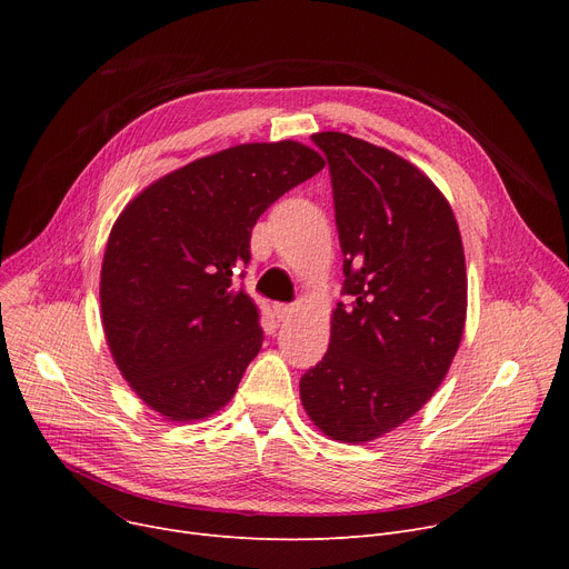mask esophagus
<instances>
[{
	"instance_id": "1",
	"label": "esophagus",
	"mask_w": 569,
	"mask_h": 569,
	"mask_svg": "<svg viewBox=\"0 0 569 569\" xmlns=\"http://www.w3.org/2000/svg\"><path fill=\"white\" fill-rule=\"evenodd\" d=\"M274 313H277V318H279L281 322H286V320L292 318L295 307H292V305H277V307H274Z\"/></svg>"
}]
</instances>
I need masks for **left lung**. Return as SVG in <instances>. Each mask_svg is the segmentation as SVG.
<instances>
[{"mask_svg": "<svg viewBox=\"0 0 569 569\" xmlns=\"http://www.w3.org/2000/svg\"><path fill=\"white\" fill-rule=\"evenodd\" d=\"M330 166L343 295L322 360L300 378L305 410L335 440L367 442L420 410L463 337L466 258L450 202L385 147L311 136Z\"/></svg>", "mask_w": 569, "mask_h": 569, "instance_id": "left-lung-1", "label": "left lung"}]
</instances>
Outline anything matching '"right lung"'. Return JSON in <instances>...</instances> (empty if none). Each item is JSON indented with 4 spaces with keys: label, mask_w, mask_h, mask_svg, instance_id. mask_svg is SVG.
I'll return each instance as SVG.
<instances>
[{
    "label": "right lung",
    "mask_w": 569,
    "mask_h": 569,
    "mask_svg": "<svg viewBox=\"0 0 569 569\" xmlns=\"http://www.w3.org/2000/svg\"><path fill=\"white\" fill-rule=\"evenodd\" d=\"M325 161L292 140L223 149L147 187L112 226L101 316L131 390L166 420L226 406L262 346L260 311L237 277L264 209Z\"/></svg>",
    "instance_id": "add662e5"
}]
</instances>
